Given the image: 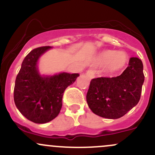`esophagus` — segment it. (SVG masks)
Here are the masks:
<instances>
[{
    "instance_id": "esophagus-1",
    "label": "esophagus",
    "mask_w": 155,
    "mask_h": 155,
    "mask_svg": "<svg viewBox=\"0 0 155 155\" xmlns=\"http://www.w3.org/2000/svg\"><path fill=\"white\" fill-rule=\"evenodd\" d=\"M86 77H88L89 79H92L93 77H94V71L92 70H89L86 73Z\"/></svg>"
}]
</instances>
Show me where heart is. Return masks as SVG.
<instances>
[{"mask_svg": "<svg viewBox=\"0 0 155 155\" xmlns=\"http://www.w3.org/2000/svg\"><path fill=\"white\" fill-rule=\"evenodd\" d=\"M129 61L127 54L124 51L117 52L111 49H106L98 54L97 61L99 64H106L105 73L107 74H113L120 70L126 66Z\"/></svg>", "mask_w": 155, "mask_h": 155, "instance_id": "heart-1", "label": "heart"}]
</instances>
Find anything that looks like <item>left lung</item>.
<instances>
[{
    "instance_id": "8db88e82",
    "label": "left lung",
    "mask_w": 155,
    "mask_h": 155,
    "mask_svg": "<svg viewBox=\"0 0 155 155\" xmlns=\"http://www.w3.org/2000/svg\"><path fill=\"white\" fill-rule=\"evenodd\" d=\"M143 65L137 58H131L129 66L116 78L92 79L86 101L93 113L108 119L125 115L138 104L144 82Z\"/></svg>"
}]
</instances>
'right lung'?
Here are the masks:
<instances>
[{
    "instance_id": "add662e5",
    "label": "right lung",
    "mask_w": 155,
    "mask_h": 155,
    "mask_svg": "<svg viewBox=\"0 0 155 155\" xmlns=\"http://www.w3.org/2000/svg\"><path fill=\"white\" fill-rule=\"evenodd\" d=\"M51 49V46H43L31 51L23 61L15 80L16 107L26 119L35 124H46L57 117L62 107L65 89L80 75L65 71L41 74L38 61Z\"/></svg>"
}]
</instances>
